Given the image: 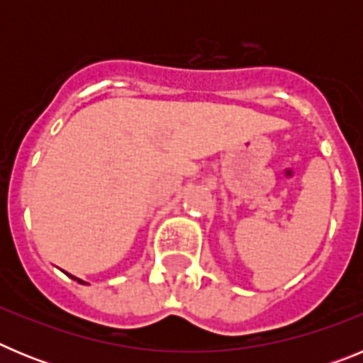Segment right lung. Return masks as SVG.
Wrapping results in <instances>:
<instances>
[{
    "label": "right lung",
    "mask_w": 363,
    "mask_h": 363,
    "mask_svg": "<svg viewBox=\"0 0 363 363\" xmlns=\"http://www.w3.org/2000/svg\"><path fill=\"white\" fill-rule=\"evenodd\" d=\"M67 274H69V272H67ZM69 277H70V278H72V280L79 281V284H85V281H83V280H79V278H76V277H72V274H69Z\"/></svg>",
    "instance_id": "1"
}]
</instances>
